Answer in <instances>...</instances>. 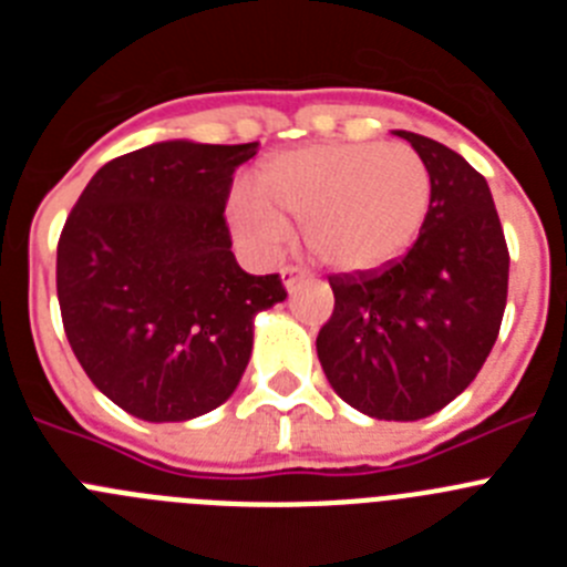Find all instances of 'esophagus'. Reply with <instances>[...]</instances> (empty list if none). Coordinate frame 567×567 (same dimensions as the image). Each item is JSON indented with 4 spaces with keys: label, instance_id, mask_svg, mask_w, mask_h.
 I'll return each mask as SVG.
<instances>
[{
    "label": "esophagus",
    "instance_id": "34e87169",
    "mask_svg": "<svg viewBox=\"0 0 567 567\" xmlns=\"http://www.w3.org/2000/svg\"><path fill=\"white\" fill-rule=\"evenodd\" d=\"M303 275H307V269H300V267H284V272H280V278H284V287H287L289 292H292V287H295V284H298L300 278H303Z\"/></svg>",
    "mask_w": 567,
    "mask_h": 567
}]
</instances>
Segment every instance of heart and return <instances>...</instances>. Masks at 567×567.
I'll return each instance as SVG.
<instances>
[{
	"instance_id": "obj_1",
	"label": "heart",
	"mask_w": 567,
	"mask_h": 567,
	"mask_svg": "<svg viewBox=\"0 0 567 567\" xmlns=\"http://www.w3.org/2000/svg\"><path fill=\"white\" fill-rule=\"evenodd\" d=\"M432 202V175L405 144H312L264 167L238 189L233 221L260 249H278L289 221L309 252L334 269H374L405 252Z\"/></svg>"
}]
</instances>
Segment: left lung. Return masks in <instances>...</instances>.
Returning <instances> with one entry per match:
<instances>
[{"label": "left lung", "mask_w": 567, "mask_h": 567, "mask_svg": "<svg viewBox=\"0 0 567 567\" xmlns=\"http://www.w3.org/2000/svg\"><path fill=\"white\" fill-rule=\"evenodd\" d=\"M394 133L432 175L429 213L403 258L329 278L334 312L318 332V358L352 409L420 420L483 369L508 298V247L483 175L434 138Z\"/></svg>", "instance_id": "obj_1"}]
</instances>
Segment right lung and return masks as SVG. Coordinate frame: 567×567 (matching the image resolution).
I'll return each mask as SVG.
<instances>
[{"label": "right lung", "instance_id": "right-lung-1", "mask_svg": "<svg viewBox=\"0 0 567 567\" xmlns=\"http://www.w3.org/2000/svg\"><path fill=\"white\" fill-rule=\"evenodd\" d=\"M249 144L158 142L104 164L70 209L56 292L70 349L118 409L150 423L213 412L252 354V320L287 298L238 267L227 207Z\"/></svg>", "mask_w": 567, "mask_h": 567}]
</instances>
